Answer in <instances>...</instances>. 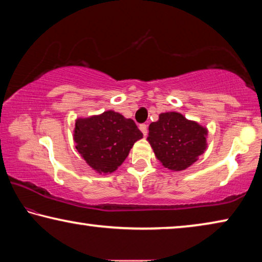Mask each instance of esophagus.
Masks as SVG:
<instances>
[{
    "mask_svg": "<svg viewBox=\"0 0 262 262\" xmlns=\"http://www.w3.org/2000/svg\"><path fill=\"white\" fill-rule=\"evenodd\" d=\"M140 130L143 133V135H144V136H146V135H147V133H148V126H147V124H144V123L140 124Z\"/></svg>",
    "mask_w": 262,
    "mask_h": 262,
    "instance_id": "1",
    "label": "esophagus"
}]
</instances>
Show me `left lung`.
<instances>
[{
    "mask_svg": "<svg viewBox=\"0 0 262 262\" xmlns=\"http://www.w3.org/2000/svg\"><path fill=\"white\" fill-rule=\"evenodd\" d=\"M207 129L177 112L161 113L149 126L148 142L164 168L182 171L206 149Z\"/></svg>",
    "mask_w": 262,
    "mask_h": 262,
    "instance_id": "left-lung-1",
    "label": "left lung"
}]
</instances>
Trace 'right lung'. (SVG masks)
<instances>
[{
    "label": "right lung",
    "instance_id": "1",
    "mask_svg": "<svg viewBox=\"0 0 262 262\" xmlns=\"http://www.w3.org/2000/svg\"><path fill=\"white\" fill-rule=\"evenodd\" d=\"M143 134L132 119L114 111L100 115L79 118L73 140L78 152L99 173L115 171Z\"/></svg>",
    "mask_w": 262,
    "mask_h": 262
}]
</instances>
